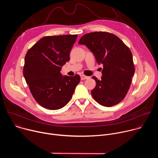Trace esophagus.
<instances>
[{
	"label": "esophagus",
	"instance_id": "esophagus-1",
	"mask_svg": "<svg viewBox=\"0 0 158 158\" xmlns=\"http://www.w3.org/2000/svg\"><path fill=\"white\" fill-rule=\"evenodd\" d=\"M81 80H85V79H89V77H88V76H85V75H81Z\"/></svg>",
	"mask_w": 158,
	"mask_h": 158
}]
</instances>
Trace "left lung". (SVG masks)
<instances>
[{
  "label": "left lung",
  "mask_w": 158,
  "mask_h": 158,
  "mask_svg": "<svg viewBox=\"0 0 158 158\" xmlns=\"http://www.w3.org/2000/svg\"><path fill=\"white\" fill-rule=\"evenodd\" d=\"M103 65L101 80L93 76L96 85L91 94L102 106L110 107L121 102L130 87L135 71L131 51L116 35L94 32L84 35L79 41Z\"/></svg>",
  "instance_id": "8db88e82"
}]
</instances>
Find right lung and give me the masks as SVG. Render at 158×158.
<instances>
[{
    "label": "right lung",
    "mask_w": 158,
    "mask_h": 158,
    "mask_svg": "<svg viewBox=\"0 0 158 158\" xmlns=\"http://www.w3.org/2000/svg\"><path fill=\"white\" fill-rule=\"evenodd\" d=\"M77 35L46 36L29 49L23 74L37 102L48 109L64 107L73 97L81 77L63 76L60 70L70 60Z\"/></svg>",
    "instance_id": "1"
}]
</instances>
